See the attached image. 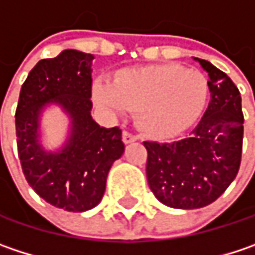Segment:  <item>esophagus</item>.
Here are the masks:
<instances>
[{
  "instance_id": "esophagus-1",
  "label": "esophagus",
  "mask_w": 255,
  "mask_h": 255,
  "mask_svg": "<svg viewBox=\"0 0 255 255\" xmlns=\"http://www.w3.org/2000/svg\"><path fill=\"white\" fill-rule=\"evenodd\" d=\"M137 139L136 135H133L132 132H129V130H125L123 132V142L125 143H132V142H135Z\"/></svg>"
}]
</instances>
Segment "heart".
Listing matches in <instances>:
<instances>
[{
    "instance_id": "obj_1",
    "label": "heart",
    "mask_w": 255,
    "mask_h": 255,
    "mask_svg": "<svg viewBox=\"0 0 255 255\" xmlns=\"http://www.w3.org/2000/svg\"><path fill=\"white\" fill-rule=\"evenodd\" d=\"M208 97V81L196 69L152 65L118 74L112 85L96 88L97 101L137 113L139 128L156 139L173 137L196 122Z\"/></svg>"
}]
</instances>
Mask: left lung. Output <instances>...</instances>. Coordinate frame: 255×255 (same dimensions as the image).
<instances>
[{
    "mask_svg": "<svg viewBox=\"0 0 255 255\" xmlns=\"http://www.w3.org/2000/svg\"><path fill=\"white\" fill-rule=\"evenodd\" d=\"M209 75L210 101L189 137L143 142L146 178L155 197L175 209H199L215 202L237 177L244 135L238 88L225 72L194 58Z\"/></svg>",
    "mask_w": 255,
    "mask_h": 255,
    "instance_id": "obj_1",
    "label": "left lung"
}]
</instances>
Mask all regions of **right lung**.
Listing matches in <instances>:
<instances>
[{
    "label": "right lung",
    "instance_id": "obj_1",
    "mask_svg": "<svg viewBox=\"0 0 255 255\" xmlns=\"http://www.w3.org/2000/svg\"><path fill=\"white\" fill-rule=\"evenodd\" d=\"M94 56L66 49L42 59L21 85L15 110L17 151L30 187L55 208L85 212L97 206L106 180L125 143L122 130L91 118V64ZM47 104L70 115L71 135L62 150L46 153L38 143V119Z\"/></svg>",
    "mask_w": 255,
    "mask_h": 255
}]
</instances>
